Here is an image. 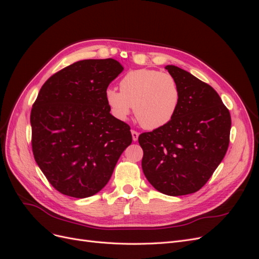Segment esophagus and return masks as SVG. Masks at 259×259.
<instances>
[{"label": "esophagus", "mask_w": 259, "mask_h": 259, "mask_svg": "<svg viewBox=\"0 0 259 259\" xmlns=\"http://www.w3.org/2000/svg\"><path fill=\"white\" fill-rule=\"evenodd\" d=\"M131 132H132V136H133V140H134V142H137V139H138V136H139V133H138L137 131H135V130H132Z\"/></svg>", "instance_id": "esophagus-1"}]
</instances>
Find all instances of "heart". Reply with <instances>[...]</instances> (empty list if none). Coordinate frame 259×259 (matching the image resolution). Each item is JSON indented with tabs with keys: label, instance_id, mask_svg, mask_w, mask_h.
Instances as JSON below:
<instances>
[{
	"label": "heart",
	"instance_id": "1",
	"mask_svg": "<svg viewBox=\"0 0 259 259\" xmlns=\"http://www.w3.org/2000/svg\"><path fill=\"white\" fill-rule=\"evenodd\" d=\"M120 91L108 89L106 100L112 114L127 119L134 107L139 123L148 130L159 128L173 119L179 105V86L174 76L151 69L132 70L123 76Z\"/></svg>",
	"mask_w": 259,
	"mask_h": 259
}]
</instances>
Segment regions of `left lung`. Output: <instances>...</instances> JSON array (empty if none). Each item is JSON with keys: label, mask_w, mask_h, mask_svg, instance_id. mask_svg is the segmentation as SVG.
<instances>
[{"label": "left lung", "mask_w": 259, "mask_h": 259, "mask_svg": "<svg viewBox=\"0 0 259 259\" xmlns=\"http://www.w3.org/2000/svg\"><path fill=\"white\" fill-rule=\"evenodd\" d=\"M165 69L179 86L177 111L166 125L140 134L138 143L148 182L177 197L200 190L223 161L231 116L210 85L176 66Z\"/></svg>", "instance_id": "left-lung-1"}]
</instances>
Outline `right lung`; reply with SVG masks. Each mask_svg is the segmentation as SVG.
<instances>
[{"instance_id": "right-lung-1", "label": "right lung", "mask_w": 259, "mask_h": 259, "mask_svg": "<svg viewBox=\"0 0 259 259\" xmlns=\"http://www.w3.org/2000/svg\"><path fill=\"white\" fill-rule=\"evenodd\" d=\"M119 61L86 59L53 74L31 110L34 160L60 193L83 199L110 179L132 144L130 125L110 114L106 91L123 71Z\"/></svg>"}]
</instances>
